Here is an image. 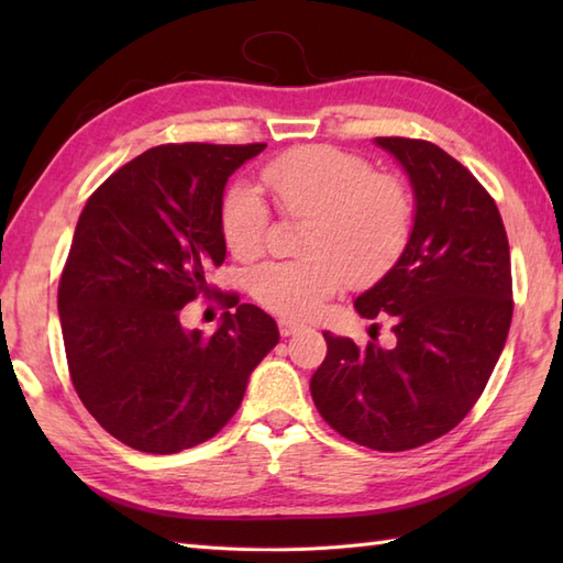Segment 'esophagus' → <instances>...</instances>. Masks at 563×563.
I'll use <instances>...</instances> for the list:
<instances>
[{
	"instance_id": "34e87169",
	"label": "esophagus",
	"mask_w": 563,
	"mask_h": 563,
	"mask_svg": "<svg viewBox=\"0 0 563 563\" xmlns=\"http://www.w3.org/2000/svg\"><path fill=\"white\" fill-rule=\"evenodd\" d=\"M300 329H302V324H297V321H292V319H278L280 336H292V333L300 331Z\"/></svg>"
}]
</instances>
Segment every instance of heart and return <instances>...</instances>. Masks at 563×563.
Here are the masks:
<instances>
[{"label":"heart","mask_w":563,"mask_h":563,"mask_svg":"<svg viewBox=\"0 0 563 563\" xmlns=\"http://www.w3.org/2000/svg\"><path fill=\"white\" fill-rule=\"evenodd\" d=\"M261 178L280 218L307 220L300 236L305 258L268 263L249 280L251 297L273 314H317L349 280L373 285L387 275L411 242V188L353 152L297 147L263 164ZM220 227L234 258L256 261L268 244L271 210L258 190L242 181L224 196Z\"/></svg>","instance_id":"obj_1"}]
</instances>
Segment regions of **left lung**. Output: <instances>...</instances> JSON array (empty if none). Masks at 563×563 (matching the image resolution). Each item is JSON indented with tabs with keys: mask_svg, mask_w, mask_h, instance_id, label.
<instances>
[{
	"mask_svg": "<svg viewBox=\"0 0 563 563\" xmlns=\"http://www.w3.org/2000/svg\"><path fill=\"white\" fill-rule=\"evenodd\" d=\"M411 178V242L355 300L394 319L391 349L324 333L309 382L321 418L357 445L401 452L450 433L479 401L512 319L508 234L476 176L428 140L377 137ZM377 327V324H375Z\"/></svg>",
	"mask_w": 563,
	"mask_h": 563,
	"instance_id": "8db88e82",
	"label": "left lung"
}]
</instances>
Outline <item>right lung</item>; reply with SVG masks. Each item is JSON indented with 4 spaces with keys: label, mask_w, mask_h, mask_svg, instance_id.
Masks as SVG:
<instances>
[{
    "label": "right lung",
    "mask_w": 563,
    "mask_h": 563,
    "mask_svg": "<svg viewBox=\"0 0 563 563\" xmlns=\"http://www.w3.org/2000/svg\"><path fill=\"white\" fill-rule=\"evenodd\" d=\"M263 147H152L106 178L79 214L57 288L69 379L128 448L174 454L218 435L278 343L263 309L208 283L227 251V178ZM198 296L228 309L210 338L177 319Z\"/></svg>",
    "instance_id": "1"
}]
</instances>
